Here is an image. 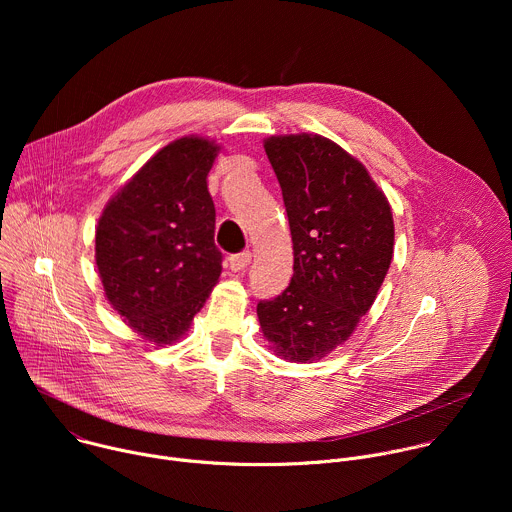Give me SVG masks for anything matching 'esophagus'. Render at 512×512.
<instances>
[{
    "label": "esophagus",
    "instance_id": "1",
    "mask_svg": "<svg viewBox=\"0 0 512 512\" xmlns=\"http://www.w3.org/2000/svg\"><path fill=\"white\" fill-rule=\"evenodd\" d=\"M251 253L249 251H243V253H237V255H231L229 257V267L231 271H245L251 263Z\"/></svg>",
    "mask_w": 512,
    "mask_h": 512
}]
</instances>
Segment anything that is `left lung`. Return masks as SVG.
<instances>
[{
    "label": "left lung",
    "mask_w": 512,
    "mask_h": 512,
    "mask_svg": "<svg viewBox=\"0 0 512 512\" xmlns=\"http://www.w3.org/2000/svg\"><path fill=\"white\" fill-rule=\"evenodd\" d=\"M263 148L287 210L294 275L281 296L259 302V326L279 358L314 362L375 304L393 259V212L362 162L324 135H271Z\"/></svg>",
    "instance_id": "1"
}]
</instances>
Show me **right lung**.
Returning a JSON list of instances; mask_svg holds the SVG:
<instances>
[{
  "instance_id": "right-lung-1",
  "label": "right lung",
  "mask_w": 512,
  "mask_h": 512,
  "mask_svg": "<svg viewBox=\"0 0 512 512\" xmlns=\"http://www.w3.org/2000/svg\"><path fill=\"white\" fill-rule=\"evenodd\" d=\"M214 139L184 135L145 162L105 204L95 261L105 298L156 346L178 342L221 277L208 172Z\"/></svg>"
}]
</instances>
